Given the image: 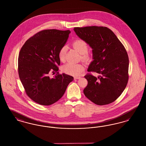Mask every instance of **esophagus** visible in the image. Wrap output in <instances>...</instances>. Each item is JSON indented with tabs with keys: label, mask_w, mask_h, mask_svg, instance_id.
<instances>
[{
	"label": "esophagus",
	"mask_w": 146,
	"mask_h": 146,
	"mask_svg": "<svg viewBox=\"0 0 146 146\" xmlns=\"http://www.w3.org/2000/svg\"><path fill=\"white\" fill-rule=\"evenodd\" d=\"M80 77H74V79H80Z\"/></svg>",
	"instance_id": "34e87169"
}]
</instances>
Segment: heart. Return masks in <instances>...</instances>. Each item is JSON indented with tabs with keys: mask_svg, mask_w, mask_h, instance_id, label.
<instances>
[{
	"mask_svg": "<svg viewBox=\"0 0 146 146\" xmlns=\"http://www.w3.org/2000/svg\"><path fill=\"white\" fill-rule=\"evenodd\" d=\"M72 45L74 49L82 54L81 58L82 60L88 61L90 59V55L87 52L89 49V46L86 42L82 39H76L73 42ZM66 51L67 47L66 45H63L59 50L58 56L60 61H63L64 60ZM61 70L67 74L76 76H80L83 73L84 67L81 64L68 63L63 65L61 67Z\"/></svg>",
	"mask_w": 146,
	"mask_h": 146,
	"instance_id": "1",
	"label": "heart"
}]
</instances>
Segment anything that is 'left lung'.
<instances>
[{
	"label": "left lung",
	"instance_id": "left-lung-1",
	"mask_svg": "<svg viewBox=\"0 0 146 146\" xmlns=\"http://www.w3.org/2000/svg\"><path fill=\"white\" fill-rule=\"evenodd\" d=\"M76 35L92 49L94 60L84 77L85 96L97 105L112 103L120 96L129 79V57L123 44L110 28L102 26L74 27Z\"/></svg>",
	"mask_w": 146,
	"mask_h": 146
}]
</instances>
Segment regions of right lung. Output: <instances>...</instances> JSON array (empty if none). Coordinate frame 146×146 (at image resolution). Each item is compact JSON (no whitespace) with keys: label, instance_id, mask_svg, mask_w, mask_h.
<instances>
[{"label":"right lung","instance_id":"add662e5","mask_svg":"<svg viewBox=\"0 0 146 146\" xmlns=\"http://www.w3.org/2000/svg\"><path fill=\"white\" fill-rule=\"evenodd\" d=\"M70 31L55 29L42 30L29 38L21 48L18 72L28 97L35 102L49 106L58 101L73 76L58 72V53L67 42ZM56 73L53 78L51 73Z\"/></svg>","mask_w":146,"mask_h":146}]
</instances>
